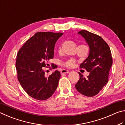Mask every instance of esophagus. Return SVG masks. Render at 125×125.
Segmentation results:
<instances>
[{"mask_svg":"<svg viewBox=\"0 0 125 125\" xmlns=\"http://www.w3.org/2000/svg\"><path fill=\"white\" fill-rule=\"evenodd\" d=\"M69 73V71L67 70H65V69H63L61 70V74H64V73Z\"/></svg>","mask_w":125,"mask_h":125,"instance_id":"34e87169","label":"esophagus"}]
</instances>
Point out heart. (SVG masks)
I'll use <instances>...</instances> for the list:
<instances>
[{"instance_id": "obj_1", "label": "heart", "mask_w": 125, "mask_h": 125, "mask_svg": "<svg viewBox=\"0 0 125 125\" xmlns=\"http://www.w3.org/2000/svg\"><path fill=\"white\" fill-rule=\"evenodd\" d=\"M61 48H59V52L61 51ZM74 64H75V61L73 60V59H70V60H67L66 61H65V62H64L62 64V65H64V66H66L67 67H72Z\"/></svg>"}]
</instances>
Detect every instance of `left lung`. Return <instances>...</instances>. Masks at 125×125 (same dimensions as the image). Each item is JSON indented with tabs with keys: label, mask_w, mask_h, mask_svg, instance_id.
I'll list each match as a JSON object with an SVG mask.
<instances>
[{
	"label": "left lung",
	"mask_w": 125,
	"mask_h": 125,
	"mask_svg": "<svg viewBox=\"0 0 125 125\" xmlns=\"http://www.w3.org/2000/svg\"><path fill=\"white\" fill-rule=\"evenodd\" d=\"M83 37L89 47L87 58L80 65L89 75L87 78L80 73V80L75 84L78 92L87 97L97 95L108 81L109 73L113 64L110 48L101 37L86 30L78 32Z\"/></svg>",
	"instance_id": "obj_1"
}]
</instances>
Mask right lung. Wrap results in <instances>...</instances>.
Listing matches in <instances>:
<instances>
[{
	"label": "right lung",
	"instance_id": "obj_1",
	"mask_svg": "<svg viewBox=\"0 0 125 125\" xmlns=\"http://www.w3.org/2000/svg\"><path fill=\"white\" fill-rule=\"evenodd\" d=\"M62 34L37 32L19 50L16 61L17 78L26 92L34 99H47L58 87L60 72L56 70L47 77L44 67L49 65L48 61L54 57L55 44Z\"/></svg>",
	"mask_w": 125,
	"mask_h": 125
}]
</instances>
